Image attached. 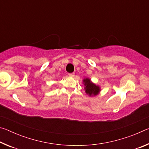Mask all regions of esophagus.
<instances>
[{"mask_svg": "<svg viewBox=\"0 0 149 149\" xmlns=\"http://www.w3.org/2000/svg\"><path fill=\"white\" fill-rule=\"evenodd\" d=\"M68 75H69L70 77H72L75 76V74H74V73H72V74H69Z\"/></svg>", "mask_w": 149, "mask_h": 149, "instance_id": "obj_1", "label": "esophagus"}]
</instances>
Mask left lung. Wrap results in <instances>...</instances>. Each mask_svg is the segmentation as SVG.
<instances>
[{
    "label": "left lung",
    "mask_w": 149,
    "mask_h": 149,
    "mask_svg": "<svg viewBox=\"0 0 149 149\" xmlns=\"http://www.w3.org/2000/svg\"><path fill=\"white\" fill-rule=\"evenodd\" d=\"M84 84L85 85V92L89 96H96L100 91L99 85L93 84L89 78H85L84 79Z\"/></svg>",
    "instance_id": "obj_1"
}]
</instances>
